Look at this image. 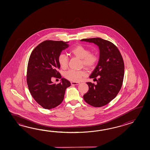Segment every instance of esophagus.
<instances>
[{
  "instance_id": "34e87169",
  "label": "esophagus",
  "mask_w": 150,
  "mask_h": 150,
  "mask_svg": "<svg viewBox=\"0 0 150 150\" xmlns=\"http://www.w3.org/2000/svg\"><path fill=\"white\" fill-rule=\"evenodd\" d=\"M72 85H79L80 83H77V82H71V83Z\"/></svg>"
}]
</instances>
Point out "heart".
I'll use <instances>...</instances> for the list:
<instances>
[{
  "label": "heart",
  "instance_id": "obj_1",
  "mask_svg": "<svg viewBox=\"0 0 150 150\" xmlns=\"http://www.w3.org/2000/svg\"><path fill=\"white\" fill-rule=\"evenodd\" d=\"M71 52L76 57L81 59V65L91 69L94 67L98 62V56L94 53L90 52L88 48L81 45H78L72 48ZM58 62L62 69H66L68 66V58L66 54H61L58 56ZM85 70H69L65 72L64 76L67 79L72 81H79L82 79L83 76L86 75Z\"/></svg>",
  "mask_w": 150,
  "mask_h": 150
}]
</instances>
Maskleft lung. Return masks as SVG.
<instances>
[{
    "label": "left lung",
    "instance_id": "1",
    "mask_svg": "<svg viewBox=\"0 0 150 150\" xmlns=\"http://www.w3.org/2000/svg\"><path fill=\"white\" fill-rule=\"evenodd\" d=\"M80 41L93 43L99 48L98 63L89 76L96 79L97 83H86L89 89L83 97L88 104L101 107L114 99L121 88L125 74L123 59L118 48L107 40L91 38Z\"/></svg>",
    "mask_w": 150,
    "mask_h": 150
}]
</instances>
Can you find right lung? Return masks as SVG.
I'll return each mask as SVG.
<instances>
[{
    "mask_svg": "<svg viewBox=\"0 0 150 150\" xmlns=\"http://www.w3.org/2000/svg\"><path fill=\"white\" fill-rule=\"evenodd\" d=\"M69 42L47 40L33 50L29 59L27 82L33 98L43 108L50 109L59 105L65 90L70 86L69 80L62 78L58 84L51 81L52 76L60 75L58 62L62 51L69 47Z\"/></svg>",
    "mask_w": 150,
    "mask_h": 150,
    "instance_id": "right-lung-1",
    "label": "right lung"
}]
</instances>
